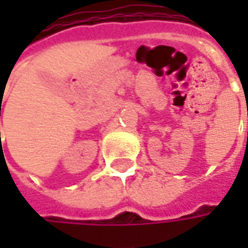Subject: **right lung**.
<instances>
[{
    "label": "right lung",
    "instance_id": "obj_1",
    "mask_svg": "<svg viewBox=\"0 0 248 248\" xmlns=\"http://www.w3.org/2000/svg\"><path fill=\"white\" fill-rule=\"evenodd\" d=\"M0 115H1V114H0Z\"/></svg>",
    "mask_w": 248,
    "mask_h": 248
}]
</instances>
